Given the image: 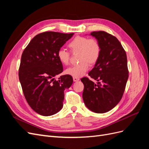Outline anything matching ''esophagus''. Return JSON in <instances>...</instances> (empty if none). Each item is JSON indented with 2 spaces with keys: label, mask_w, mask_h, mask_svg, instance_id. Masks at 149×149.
Instances as JSON below:
<instances>
[{
  "label": "esophagus",
  "mask_w": 149,
  "mask_h": 149,
  "mask_svg": "<svg viewBox=\"0 0 149 149\" xmlns=\"http://www.w3.org/2000/svg\"><path fill=\"white\" fill-rule=\"evenodd\" d=\"M79 80V78H76V77H73V81H74V82L78 81Z\"/></svg>",
  "instance_id": "1"
}]
</instances>
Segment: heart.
<instances>
[{
    "label": "heart",
    "instance_id": "heart-1",
    "mask_svg": "<svg viewBox=\"0 0 149 149\" xmlns=\"http://www.w3.org/2000/svg\"><path fill=\"white\" fill-rule=\"evenodd\" d=\"M68 47L71 53H78L79 63L68 68L66 70V74L73 77H81L88 71L89 65H94L100 58L101 45L96 38H89L84 36H76L68 43ZM70 52L62 48L58 51L56 56L61 64L69 65Z\"/></svg>",
    "mask_w": 149,
    "mask_h": 149
}]
</instances>
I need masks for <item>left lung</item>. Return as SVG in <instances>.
<instances>
[{
    "label": "left lung",
    "mask_w": 149,
    "mask_h": 149,
    "mask_svg": "<svg viewBox=\"0 0 149 149\" xmlns=\"http://www.w3.org/2000/svg\"><path fill=\"white\" fill-rule=\"evenodd\" d=\"M101 45V55L88 75L81 78L84 84L83 98L85 105L96 113H104L119 102L129 77L125 51L114 36L104 31H93Z\"/></svg>",
    "instance_id": "obj_1"
}]
</instances>
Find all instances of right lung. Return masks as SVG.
<instances>
[{
    "mask_svg": "<svg viewBox=\"0 0 149 149\" xmlns=\"http://www.w3.org/2000/svg\"><path fill=\"white\" fill-rule=\"evenodd\" d=\"M73 33L45 31L32 38L22 53L19 77L29 105L37 113L49 116L61 109L64 91L73 84L71 75H62L63 65L57 52Z\"/></svg>",
    "mask_w": 149,
    "mask_h": 149,
    "instance_id": "obj_1",
    "label": "right lung"
}]
</instances>
